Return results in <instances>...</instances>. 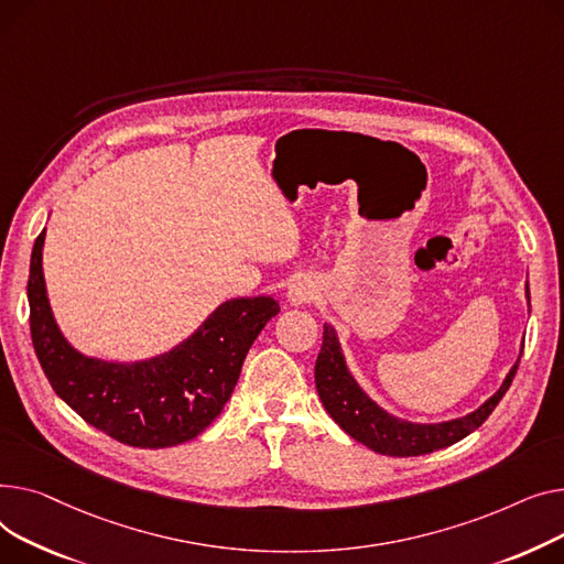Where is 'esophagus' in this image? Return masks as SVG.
Here are the masks:
<instances>
[{
    "label": "esophagus",
    "instance_id": "34e87169",
    "mask_svg": "<svg viewBox=\"0 0 564 564\" xmlns=\"http://www.w3.org/2000/svg\"><path fill=\"white\" fill-rule=\"evenodd\" d=\"M312 297H314V284H312V282L297 280V282L291 284V289H289V301H291L293 305H305V303L312 301Z\"/></svg>",
    "mask_w": 564,
    "mask_h": 564
}]
</instances>
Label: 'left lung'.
I'll list each match as a JSON object with an SVG mask.
<instances>
[{
    "mask_svg": "<svg viewBox=\"0 0 564 564\" xmlns=\"http://www.w3.org/2000/svg\"><path fill=\"white\" fill-rule=\"evenodd\" d=\"M528 295V303H531V293ZM521 359V357H519ZM519 369V361L508 373L503 387L496 391L491 399L471 412L469 416L453 419L446 423H433V425H416V423H405L389 416L382 412L367 393H364L352 376L346 369V361L337 341V335L333 325H323V346L316 359V391L321 395V403L327 410V414L333 416L341 430L361 442L364 446H369L376 453L391 455V457H414V455H425L440 448H446L459 440H465L471 435L476 427H480L487 416L494 412V408L501 403L506 391L512 384V378Z\"/></svg>",
    "mask_w": 564,
    "mask_h": 564,
    "instance_id": "obj_1",
    "label": "left lung"
}]
</instances>
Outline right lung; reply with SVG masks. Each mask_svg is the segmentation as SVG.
Masks as SVG:
<instances>
[{
    "label": "right lung",
    "mask_w": 564,
    "mask_h": 564,
    "mask_svg": "<svg viewBox=\"0 0 564 564\" xmlns=\"http://www.w3.org/2000/svg\"><path fill=\"white\" fill-rule=\"evenodd\" d=\"M41 231L29 267V327L52 389L86 423L120 444L165 448L195 440L223 412L243 359L280 305L269 295L223 303L197 333L161 357L111 364L79 355L54 323Z\"/></svg>",
    "instance_id": "add662e5"
}]
</instances>
